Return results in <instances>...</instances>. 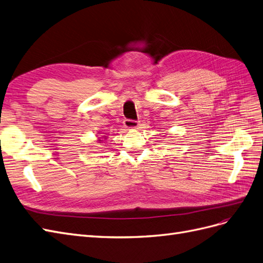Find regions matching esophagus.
<instances>
[{
  "label": "esophagus",
  "mask_w": 263,
  "mask_h": 263,
  "mask_svg": "<svg viewBox=\"0 0 263 263\" xmlns=\"http://www.w3.org/2000/svg\"><path fill=\"white\" fill-rule=\"evenodd\" d=\"M123 124H124L126 129H130V130L131 129H138V127H139V122H138V121H134V120L126 119V120H124Z\"/></svg>",
  "instance_id": "1"
}]
</instances>
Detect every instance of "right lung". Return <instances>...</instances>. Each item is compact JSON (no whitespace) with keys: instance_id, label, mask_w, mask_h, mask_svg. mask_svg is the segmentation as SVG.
<instances>
[{"instance_id":"obj_1","label":"right lung","mask_w":263,"mask_h":263,"mask_svg":"<svg viewBox=\"0 0 263 263\" xmlns=\"http://www.w3.org/2000/svg\"><path fill=\"white\" fill-rule=\"evenodd\" d=\"M99 141H101V140H99Z\"/></svg>"}]
</instances>
